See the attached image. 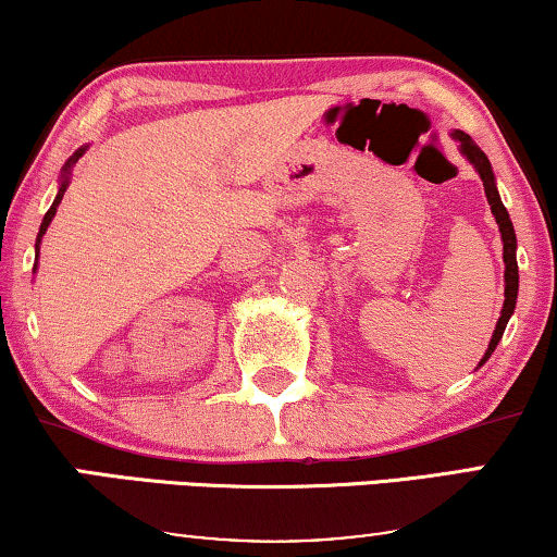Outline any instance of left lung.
I'll return each mask as SVG.
<instances>
[{
	"instance_id": "1",
	"label": "left lung",
	"mask_w": 557,
	"mask_h": 557,
	"mask_svg": "<svg viewBox=\"0 0 557 557\" xmlns=\"http://www.w3.org/2000/svg\"><path fill=\"white\" fill-rule=\"evenodd\" d=\"M451 136L461 144V154L467 157L471 164H474V170L479 172V177H482V182H484L486 202H490L492 215H494V220H497L499 233H502V248H505V253H502V258H505V307H502V317H499L497 326H494L490 347H486L482 362H479V364H484L492 357L494 349H497V342L502 339V334H505V326L509 322V317H512L515 304H517V288H520V273H517V256H515L517 253V235H515L512 220H509V212L499 200L497 185H494V172H492L490 159H486L484 151L476 147L474 139H471L469 134L454 132Z\"/></svg>"
}]
</instances>
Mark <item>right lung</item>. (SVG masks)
Instances as JSON below:
<instances>
[{
  "instance_id": "1",
  "label": "right lung",
  "mask_w": 557,
  "mask_h": 557,
  "mask_svg": "<svg viewBox=\"0 0 557 557\" xmlns=\"http://www.w3.org/2000/svg\"><path fill=\"white\" fill-rule=\"evenodd\" d=\"M86 149L88 147H81L78 151H75V154L67 159L65 162V166H63V174H60V189H58V195H55V200H52V205H50V210L45 212V218H42V223H40V233H37V243H35V250L37 253H40V240H42V235H45V231H48V225L52 223V218H55V212H58V205H60V200H63V195H65V189H67V174H71V170H73V164L78 162V159L86 154ZM37 269V265H35Z\"/></svg>"
}]
</instances>
